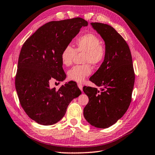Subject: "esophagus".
<instances>
[{
	"mask_svg": "<svg viewBox=\"0 0 155 155\" xmlns=\"http://www.w3.org/2000/svg\"><path fill=\"white\" fill-rule=\"evenodd\" d=\"M78 87H79V89H80L81 91H83V85H82V84H78Z\"/></svg>",
	"mask_w": 155,
	"mask_h": 155,
	"instance_id": "obj_1",
	"label": "esophagus"
}]
</instances>
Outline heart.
Instances as JSON below:
<instances>
[{
	"label": "heart",
	"mask_w": 155,
	"mask_h": 155,
	"mask_svg": "<svg viewBox=\"0 0 155 155\" xmlns=\"http://www.w3.org/2000/svg\"><path fill=\"white\" fill-rule=\"evenodd\" d=\"M75 49L68 45L63 48L60 55L61 62L64 65L69 66L72 63L76 52L84 53V63L82 66H75L68 71V76L70 80L83 82L91 74V68L87 63L96 66L103 61L106 50L101 45V41L93 33H87L79 37L75 41Z\"/></svg>",
	"instance_id": "heart-1"
}]
</instances>
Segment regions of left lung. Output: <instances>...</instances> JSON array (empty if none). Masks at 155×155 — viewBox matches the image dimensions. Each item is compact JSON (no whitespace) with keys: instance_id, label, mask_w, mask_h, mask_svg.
<instances>
[{"instance_id":"obj_1","label":"left lung","mask_w":155,"mask_h":155,"mask_svg":"<svg viewBox=\"0 0 155 155\" xmlns=\"http://www.w3.org/2000/svg\"><path fill=\"white\" fill-rule=\"evenodd\" d=\"M104 41L105 55L99 68L89 79L101 90L84 87L89 103L84 109L85 119L98 128H107L125 114L131 101L135 74L130 48L112 26L91 23Z\"/></svg>"}]
</instances>
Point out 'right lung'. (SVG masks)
<instances>
[{"label": "right lung", "mask_w": 155, "mask_h": 155, "mask_svg": "<svg viewBox=\"0 0 155 155\" xmlns=\"http://www.w3.org/2000/svg\"><path fill=\"white\" fill-rule=\"evenodd\" d=\"M87 24L81 18L50 21L37 29L21 47L16 89L26 114L41 125H52L60 121L71 101L81 94L74 83H66L56 90L50 88L49 81L65 80L61 52Z\"/></svg>", "instance_id": "obj_1"}]
</instances>
